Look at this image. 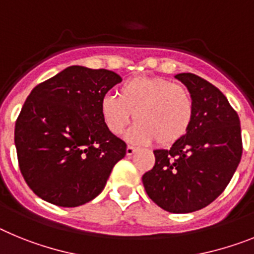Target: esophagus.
<instances>
[{
  "label": "esophagus",
  "mask_w": 254,
  "mask_h": 254,
  "mask_svg": "<svg viewBox=\"0 0 254 254\" xmlns=\"http://www.w3.org/2000/svg\"><path fill=\"white\" fill-rule=\"evenodd\" d=\"M136 148H134V147H131V145H127V156H131V154L135 153Z\"/></svg>",
  "instance_id": "esophagus-1"
}]
</instances>
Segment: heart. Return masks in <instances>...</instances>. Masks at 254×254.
<instances>
[{"instance_id": "b5f03b06", "label": "heart", "mask_w": 254, "mask_h": 254, "mask_svg": "<svg viewBox=\"0 0 254 254\" xmlns=\"http://www.w3.org/2000/svg\"><path fill=\"white\" fill-rule=\"evenodd\" d=\"M118 94L102 97L101 116L106 127L120 135L134 115L136 123L127 135L134 144H173L190 127L194 106L184 85L161 76H136L125 81Z\"/></svg>"}]
</instances>
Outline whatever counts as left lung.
<instances>
[{
  "instance_id": "left-lung-1",
  "label": "left lung",
  "mask_w": 254,
  "mask_h": 254,
  "mask_svg": "<svg viewBox=\"0 0 254 254\" xmlns=\"http://www.w3.org/2000/svg\"><path fill=\"white\" fill-rule=\"evenodd\" d=\"M193 100V120L170 149L153 151V169L143 185L154 203L171 213L208 206L225 190L242 158L237 111L219 88L191 72L175 75Z\"/></svg>"
}]
</instances>
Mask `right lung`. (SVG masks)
Wrapping results in <instances>:
<instances>
[{
	"mask_svg": "<svg viewBox=\"0 0 254 254\" xmlns=\"http://www.w3.org/2000/svg\"><path fill=\"white\" fill-rule=\"evenodd\" d=\"M120 75L69 66L30 92L15 124L21 175L39 198L76 207L105 188L127 144L106 127L101 100Z\"/></svg>",
	"mask_w": 254,
	"mask_h": 254,
	"instance_id": "obj_1",
	"label": "right lung"
}]
</instances>
